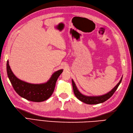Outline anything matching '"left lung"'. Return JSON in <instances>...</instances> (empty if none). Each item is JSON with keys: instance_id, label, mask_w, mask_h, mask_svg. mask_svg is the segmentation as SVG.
Segmentation results:
<instances>
[{"instance_id": "8db88e82", "label": "left lung", "mask_w": 133, "mask_h": 133, "mask_svg": "<svg viewBox=\"0 0 133 133\" xmlns=\"http://www.w3.org/2000/svg\"><path fill=\"white\" fill-rule=\"evenodd\" d=\"M122 78L120 80L119 82L115 85V86L113 88L110 92L107 93L105 95L100 96H86L82 95V93H81L78 90L77 88L76 85L74 82V81L73 79H72V86H73V89H74V92L75 93V95L76 97L78 98L79 100L84 102V103H86L88 104H97L103 103L107 100H108L109 98H110L111 97L113 96L114 92L116 91L117 89L118 88L119 84H121Z\"/></svg>"}]
</instances>
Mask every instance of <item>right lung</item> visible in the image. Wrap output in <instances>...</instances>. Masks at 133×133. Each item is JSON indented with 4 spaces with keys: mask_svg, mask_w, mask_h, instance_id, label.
Returning a JSON list of instances; mask_svg holds the SVG:
<instances>
[{
    "mask_svg": "<svg viewBox=\"0 0 133 133\" xmlns=\"http://www.w3.org/2000/svg\"><path fill=\"white\" fill-rule=\"evenodd\" d=\"M6 71L8 78L15 92L25 99L35 102H43L51 96L58 77L63 72V70H59L54 72L46 83L32 84L17 78L12 73L8 60L6 63Z\"/></svg>",
    "mask_w": 133,
    "mask_h": 133,
    "instance_id": "obj_1",
    "label": "right lung"
}]
</instances>
